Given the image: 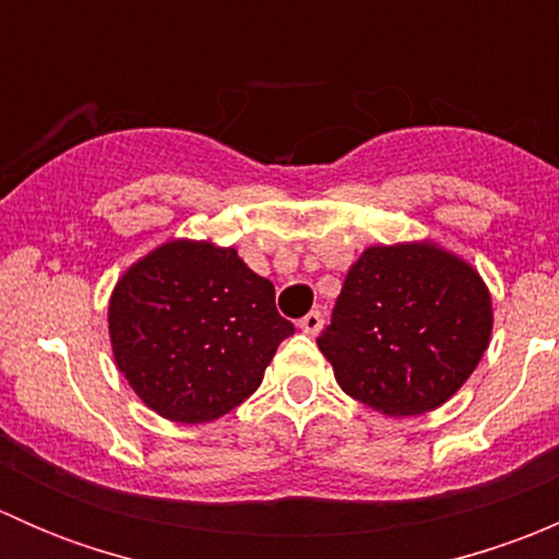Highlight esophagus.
<instances>
[{"instance_id":"esophagus-1","label":"esophagus","mask_w":559,"mask_h":559,"mask_svg":"<svg viewBox=\"0 0 559 559\" xmlns=\"http://www.w3.org/2000/svg\"><path fill=\"white\" fill-rule=\"evenodd\" d=\"M297 326H300L302 332H308V335H316V332L324 326V316H321L319 311H311V313L302 316L300 321H297Z\"/></svg>"}]
</instances>
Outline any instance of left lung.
<instances>
[{"label": "left lung", "instance_id": "left-lung-1", "mask_svg": "<svg viewBox=\"0 0 559 559\" xmlns=\"http://www.w3.org/2000/svg\"><path fill=\"white\" fill-rule=\"evenodd\" d=\"M492 332L476 270L432 243L373 246L352 264L319 348L337 384L386 416L438 408L467 381Z\"/></svg>", "mask_w": 559, "mask_h": 559}]
</instances>
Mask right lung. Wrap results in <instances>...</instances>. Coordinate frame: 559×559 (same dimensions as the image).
I'll use <instances>...</instances> for the list:
<instances>
[{
    "label": "right lung",
    "instance_id": "add662e5",
    "mask_svg": "<svg viewBox=\"0 0 559 559\" xmlns=\"http://www.w3.org/2000/svg\"><path fill=\"white\" fill-rule=\"evenodd\" d=\"M112 357L148 408L202 425L238 408L295 324L235 248L173 240L123 273L107 308Z\"/></svg>",
    "mask_w": 559,
    "mask_h": 559
}]
</instances>
